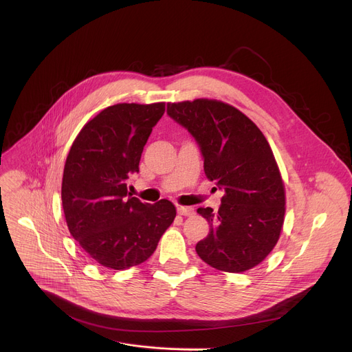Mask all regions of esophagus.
Masks as SVG:
<instances>
[{
  "instance_id": "34e87169",
  "label": "esophagus",
  "mask_w": 352,
  "mask_h": 352,
  "mask_svg": "<svg viewBox=\"0 0 352 352\" xmlns=\"http://www.w3.org/2000/svg\"><path fill=\"white\" fill-rule=\"evenodd\" d=\"M177 210H178V214H181V216H192L193 214V209L188 208V206H178Z\"/></svg>"
}]
</instances>
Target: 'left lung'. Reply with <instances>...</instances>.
Listing matches in <instances>:
<instances>
[{"mask_svg": "<svg viewBox=\"0 0 352 352\" xmlns=\"http://www.w3.org/2000/svg\"><path fill=\"white\" fill-rule=\"evenodd\" d=\"M167 114L200 146L208 179L224 189L217 212L199 208L210 224L196 254L209 266L242 273L276 246L284 223L285 189L262 131L238 109L210 98L168 103Z\"/></svg>", "mask_w": 352, "mask_h": 352, "instance_id": "8db88e82", "label": "left lung"}]
</instances>
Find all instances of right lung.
I'll return each mask as SVG.
<instances>
[{"label":"right lung","instance_id":"right-lung-1","mask_svg":"<svg viewBox=\"0 0 352 352\" xmlns=\"http://www.w3.org/2000/svg\"><path fill=\"white\" fill-rule=\"evenodd\" d=\"M166 103H120L85 124L68 153L61 197L68 230L98 265L125 270L147 261L175 219L167 199L142 204L126 188Z\"/></svg>","mask_w":352,"mask_h":352}]
</instances>
